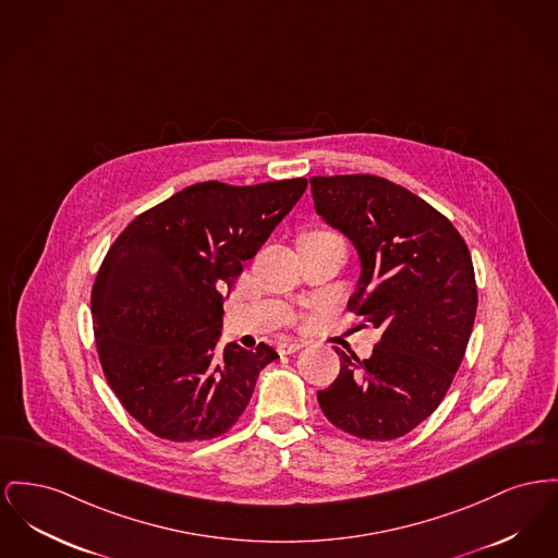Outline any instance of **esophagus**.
I'll use <instances>...</instances> for the list:
<instances>
[{"label": "esophagus", "mask_w": 558, "mask_h": 558, "mask_svg": "<svg viewBox=\"0 0 558 558\" xmlns=\"http://www.w3.org/2000/svg\"><path fill=\"white\" fill-rule=\"evenodd\" d=\"M305 343L303 341H296V339H284L278 343V352L280 354H295Z\"/></svg>", "instance_id": "34e87169"}]
</instances>
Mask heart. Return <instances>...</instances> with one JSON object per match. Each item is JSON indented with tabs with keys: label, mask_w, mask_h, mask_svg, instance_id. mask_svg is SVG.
Segmentation results:
<instances>
[{
	"label": "heart",
	"mask_w": 558,
	"mask_h": 558,
	"mask_svg": "<svg viewBox=\"0 0 558 558\" xmlns=\"http://www.w3.org/2000/svg\"><path fill=\"white\" fill-rule=\"evenodd\" d=\"M310 235H328L327 231H316V233H310Z\"/></svg>",
	"instance_id": "obj_1"
}]
</instances>
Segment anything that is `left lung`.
<instances>
[{"mask_svg": "<svg viewBox=\"0 0 558 558\" xmlns=\"http://www.w3.org/2000/svg\"><path fill=\"white\" fill-rule=\"evenodd\" d=\"M310 183L316 213L359 253L348 310L381 330L366 361L335 348L341 368L320 409L352 436L400 438L436 411L463 361L478 303L470 251L445 215L388 179Z\"/></svg>", "mask_w": 558, "mask_h": 558, "instance_id": "obj_1", "label": "left lung"}]
</instances>
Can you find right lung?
Instances as JSON below:
<instances>
[{"label": "right lung", "instance_id": "add662e5", "mask_svg": "<svg viewBox=\"0 0 558 558\" xmlns=\"http://www.w3.org/2000/svg\"><path fill=\"white\" fill-rule=\"evenodd\" d=\"M305 187L196 183L138 215L109 248L90 299L97 352L111 390L151 434L210 440L244 413L278 354L233 341L217 352L223 295Z\"/></svg>", "mask_w": 558, "mask_h": 558}]
</instances>
